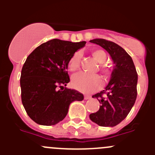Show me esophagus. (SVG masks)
<instances>
[{
	"mask_svg": "<svg viewBox=\"0 0 155 155\" xmlns=\"http://www.w3.org/2000/svg\"><path fill=\"white\" fill-rule=\"evenodd\" d=\"M91 98V96H89V95H85V96H84V99L85 100H88V99H90Z\"/></svg>",
	"mask_w": 155,
	"mask_h": 155,
	"instance_id": "1",
	"label": "esophagus"
}]
</instances>
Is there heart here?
Masks as SVG:
<instances>
[{"label":"heart","mask_w":155,"mask_h":155,"mask_svg":"<svg viewBox=\"0 0 155 155\" xmlns=\"http://www.w3.org/2000/svg\"><path fill=\"white\" fill-rule=\"evenodd\" d=\"M91 54L94 58L100 64L99 70L102 73L107 74L109 72V68L107 64H104L107 61V54L104 50L93 49ZM81 54L79 51L73 53L68 61V68L71 72L79 70L80 66ZM72 85L77 90L84 93H92L98 90L101 85V79L97 74H87L80 73L74 75L72 78Z\"/></svg>","instance_id":"obj_1"}]
</instances>
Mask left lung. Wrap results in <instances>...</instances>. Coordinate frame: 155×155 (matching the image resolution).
Returning a JSON list of instances; mask_svg holds the SVG:
<instances>
[{
  "label": "left lung",
  "instance_id": "obj_1",
  "mask_svg": "<svg viewBox=\"0 0 155 155\" xmlns=\"http://www.w3.org/2000/svg\"><path fill=\"white\" fill-rule=\"evenodd\" d=\"M90 42L107 50L114 68L105 89L92 96L99 101L101 106L97 112L89 117L99 126L114 127L126 118L135 104L138 75L132 58L122 47L104 39H94Z\"/></svg>",
  "mask_w": 155,
  "mask_h": 155
}]
</instances>
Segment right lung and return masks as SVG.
<instances>
[{
    "instance_id": "right-lung-1",
    "label": "right lung",
    "mask_w": 155,
    "mask_h": 155,
    "mask_svg": "<svg viewBox=\"0 0 155 155\" xmlns=\"http://www.w3.org/2000/svg\"><path fill=\"white\" fill-rule=\"evenodd\" d=\"M85 43L53 39L36 48L27 58L20 78L21 102L37 124H58L66 117L72 102L84 99L82 94L64 86L70 82L69 59Z\"/></svg>"
}]
</instances>
